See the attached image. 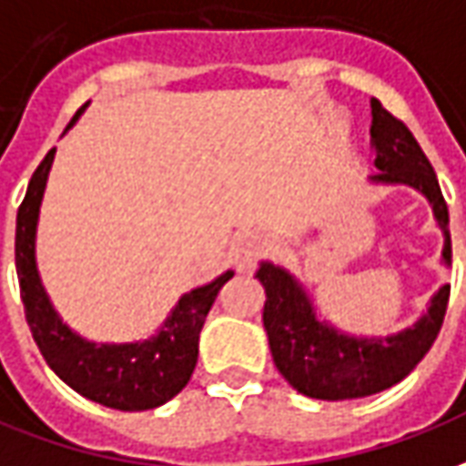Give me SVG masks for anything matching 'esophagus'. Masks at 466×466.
Instances as JSON below:
<instances>
[{"label":"esophagus","mask_w":466,"mask_h":466,"mask_svg":"<svg viewBox=\"0 0 466 466\" xmlns=\"http://www.w3.org/2000/svg\"><path fill=\"white\" fill-rule=\"evenodd\" d=\"M265 249V234L259 229H244L234 237L232 247H229V259L237 269H247L255 262V257L262 255Z\"/></svg>","instance_id":"esophagus-1"}]
</instances>
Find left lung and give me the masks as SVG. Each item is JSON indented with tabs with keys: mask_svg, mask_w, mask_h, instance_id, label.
Masks as SVG:
<instances>
[{
	"mask_svg": "<svg viewBox=\"0 0 466 466\" xmlns=\"http://www.w3.org/2000/svg\"><path fill=\"white\" fill-rule=\"evenodd\" d=\"M370 116L373 164L380 171L370 181L406 184L424 194L444 234L441 262L451 267L449 211L434 168L411 131L376 97H370ZM255 278L267 295L262 320L275 366L292 389L320 401L363 399L406 379L434 346L449 302V285H441L414 325L399 333L363 338L343 333L318 318L310 295L285 267L259 262Z\"/></svg>",
	"mask_w": 466,
	"mask_h": 466,
	"instance_id": "1",
	"label": "left lung"
}]
</instances>
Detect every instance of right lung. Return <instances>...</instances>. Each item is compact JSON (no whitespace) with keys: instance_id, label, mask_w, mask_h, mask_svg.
I'll use <instances>...</instances> for the list:
<instances>
[{"instance_id":"obj_1","label":"right lung","mask_w":466,"mask_h":466,"mask_svg":"<svg viewBox=\"0 0 466 466\" xmlns=\"http://www.w3.org/2000/svg\"><path fill=\"white\" fill-rule=\"evenodd\" d=\"M87 106V103H86ZM86 106L75 113L73 126ZM67 126V128H70ZM55 148L42 158L29 178L27 194L17 211L15 262L25 315L40 353L60 379L90 401L118 411H146L171 401L191 379L199 358V333L217 292L234 272H224L201 288L181 295L158 333L136 343H93L63 323L45 292L35 239L40 207L50 177Z\"/></svg>"}]
</instances>
